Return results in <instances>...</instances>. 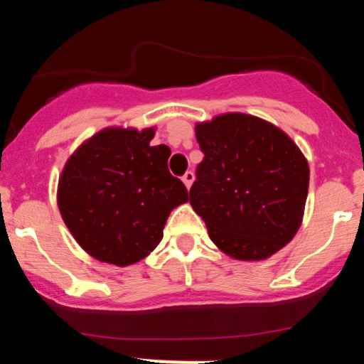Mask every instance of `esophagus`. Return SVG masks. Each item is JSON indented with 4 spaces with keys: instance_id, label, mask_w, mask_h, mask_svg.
<instances>
[{
    "instance_id": "obj_1",
    "label": "esophagus",
    "mask_w": 364,
    "mask_h": 364,
    "mask_svg": "<svg viewBox=\"0 0 364 364\" xmlns=\"http://www.w3.org/2000/svg\"><path fill=\"white\" fill-rule=\"evenodd\" d=\"M183 183H185V186L186 188H190L191 185H193V179H195V174H193V171H186L185 174H183Z\"/></svg>"
}]
</instances>
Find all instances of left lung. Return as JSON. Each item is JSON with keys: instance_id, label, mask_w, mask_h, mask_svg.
Segmentation results:
<instances>
[{"instance_id": "obj_1", "label": "left lung", "mask_w": 364, "mask_h": 364, "mask_svg": "<svg viewBox=\"0 0 364 364\" xmlns=\"http://www.w3.org/2000/svg\"><path fill=\"white\" fill-rule=\"evenodd\" d=\"M203 161L190 203L217 248L257 262L284 248L301 225L310 168L281 128L243 112L195 127Z\"/></svg>"}]
</instances>
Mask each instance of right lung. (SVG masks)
Masks as SVG:
<instances>
[{"label":"right lung","mask_w":364,"mask_h":364,"mask_svg":"<svg viewBox=\"0 0 364 364\" xmlns=\"http://www.w3.org/2000/svg\"><path fill=\"white\" fill-rule=\"evenodd\" d=\"M154 128H104L66 161L58 207L77 243L99 262L127 267L162 240L186 186L168 169V145H150Z\"/></svg>","instance_id":"obj_1"}]
</instances>
